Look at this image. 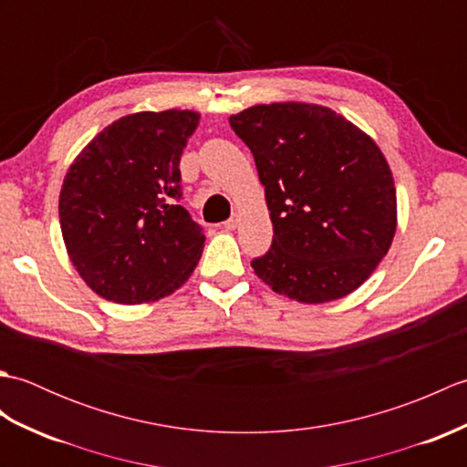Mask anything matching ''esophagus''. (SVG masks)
I'll return each mask as SVG.
<instances>
[{
    "mask_svg": "<svg viewBox=\"0 0 467 467\" xmlns=\"http://www.w3.org/2000/svg\"><path fill=\"white\" fill-rule=\"evenodd\" d=\"M239 221H241V216H239V214H233V216L228 218V221L224 223V228H226V231H234V228L239 226Z\"/></svg>",
    "mask_w": 467,
    "mask_h": 467,
    "instance_id": "1",
    "label": "esophagus"
}]
</instances>
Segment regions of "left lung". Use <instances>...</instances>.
I'll return each mask as SVG.
<instances>
[{
  "instance_id": "8db88e82",
  "label": "left lung",
  "mask_w": 467,
  "mask_h": 467,
  "mask_svg": "<svg viewBox=\"0 0 467 467\" xmlns=\"http://www.w3.org/2000/svg\"><path fill=\"white\" fill-rule=\"evenodd\" d=\"M228 120L254 156L275 233L254 275L306 305L359 289L398 228L393 174L373 138L305 102L256 104Z\"/></svg>"
}]
</instances>
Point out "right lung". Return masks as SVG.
Returning a JSON list of instances; mask_svg holds the SVG:
<instances>
[{
    "label": "right lung",
    "instance_id": "add662e5",
    "mask_svg": "<svg viewBox=\"0 0 467 467\" xmlns=\"http://www.w3.org/2000/svg\"><path fill=\"white\" fill-rule=\"evenodd\" d=\"M198 120L194 110L122 116L69 164L59 226L69 261L102 299L158 301L201 261L202 228L178 204V164Z\"/></svg>",
    "mask_w": 467,
    "mask_h": 467
}]
</instances>
